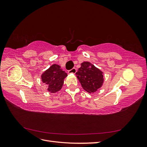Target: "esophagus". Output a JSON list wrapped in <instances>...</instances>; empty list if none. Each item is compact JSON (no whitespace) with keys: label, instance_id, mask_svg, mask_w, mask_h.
<instances>
[{"label":"esophagus","instance_id":"esophagus-1","mask_svg":"<svg viewBox=\"0 0 147 147\" xmlns=\"http://www.w3.org/2000/svg\"><path fill=\"white\" fill-rule=\"evenodd\" d=\"M77 72V69L75 68H73L72 69H71L70 70L68 71L69 74H75V73Z\"/></svg>","mask_w":147,"mask_h":147}]
</instances>
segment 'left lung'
Wrapping results in <instances>:
<instances>
[{"mask_svg":"<svg viewBox=\"0 0 147 147\" xmlns=\"http://www.w3.org/2000/svg\"><path fill=\"white\" fill-rule=\"evenodd\" d=\"M75 74L83 90L90 94L99 91L104 82V72L88 61L82 63Z\"/></svg>","mask_w":147,"mask_h":147,"instance_id":"obj_1","label":"left lung"}]
</instances>
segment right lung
<instances>
[{
  "mask_svg": "<svg viewBox=\"0 0 147 147\" xmlns=\"http://www.w3.org/2000/svg\"><path fill=\"white\" fill-rule=\"evenodd\" d=\"M67 77V74L61 69V66L54 64L42 73L41 79L43 83L48 85V92L56 93L63 88L64 79Z\"/></svg>",
  "mask_w": 147,
  "mask_h": 147,
  "instance_id": "obj_1",
  "label": "right lung"
}]
</instances>
